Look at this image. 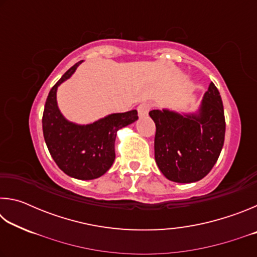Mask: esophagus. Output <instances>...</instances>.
<instances>
[{
  "instance_id": "obj_1",
  "label": "esophagus",
  "mask_w": 257,
  "mask_h": 257,
  "mask_svg": "<svg viewBox=\"0 0 257 257\" xmlns=\"http://www.w3.org/2000/svg\"><path fill=\"white\" fill-rule=\"evenodd\" d=\"M151 107H152V105L150 103H142L137 108L139 116H145V115L149 114Z\"/></svg>"
}]
</instances>
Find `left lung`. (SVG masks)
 <instances>
[{
	"label": "left lung",
	"instance_id": "left-lung-1",
	"mask_svg": "<svg viewBox=\"0 0 257 257\" xmlns=\"http://www.w3.org/2000/svg\"><path fill=\"white\" fill-rule=\"evenodd\" d=\"M155 161L167 179L189 184L203 179L214 167L224 143L223 104L211 82L196 113L153 110Z\"/></svg>",
	"mask_w": 257,
	"mask_h": 257
}]
</instances>
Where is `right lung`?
Segmentation results:
<instances>
[{
    "label": "right lung",
    "mask_w": 257,
    "mask_h": 257,
    "mask_svg": "<svg viewBox=\"0 0 257 257\" xmlns=\"http://www.w3.org/2000/svg\"><path fill=\"white\" fill-rule=\"evenodd\" d=\"M72 66L52 87L43 113V134L50 154L66 175L80 180L103 176L114 162L116 132L138 119L137 111L112 113L89 124L68 121L60 112L56 90L69 79L78 66Z\"/></svg>",
    "instance_id": "add662e5"
}]
</instances>
